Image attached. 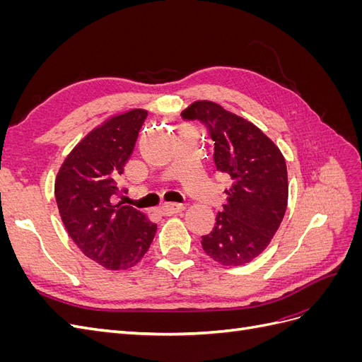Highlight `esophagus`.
Returning a JSON list of instances; mask_svg holds the SVG:
<instances>
[{
    "label": "esophagus",
    "instance_id": "esophagus-1",
    "mask_svg": "<svg viewBox=\"0 0 362 362\" xmlns=\"http://www.w3.org/2000/svg\"><path fill=\"white\" fill-rule=\"evenodd\" d=\"M160 210H161V213L164 216H172V214H177V213L184 211L185 206L182 204H163Z\"/></svg>",
    "mask_w": 362,
    "mask_h": 362
}]
</instances>
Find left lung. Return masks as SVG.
<instances>
[{
    "label": "left lung",
    "instance_id": "obj_1",
    "mask_svg": "<svg viewBox=\"0 0 362 362\" xmlns=\"http://www.w3.org/2000/svg\"><path fill=\"white\" fill-rule=\"evenodd\" d=\"M181 116L208 128L216 169L231 181L213 231L202 235V249L223 266H242L269 246L286 214V160L259 128L216 103L196 101Z\"/></svg>",
    "mask_w": 362,
    "mask_h": 362
}]
</instances>
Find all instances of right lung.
<instances>
[{
    "label": "right lung",
    "mask_w": 362,
    "mask_h": 362,
    "mask_svg": "<svg viewBox=\"0 0 362 362\" xmlns=\"http://www.w3.org/2000/svg\"><path fill=\"white\" fill-rule=\"evenodd\" d=\"M146 110H129L90 131L63 161L54 193L64 228L81 249L108 270L136 266L154 240L157 225L136 208L116 204L125 189L119 175L133 154Z\"/></svg>",
    "instance_id": "add662e5"
}]
</instances>
